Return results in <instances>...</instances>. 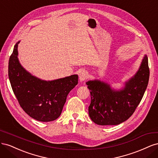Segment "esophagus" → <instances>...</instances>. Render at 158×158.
<instances>
[{
  "label": "esophagus",
  "mask_w": 158,
  "mask_h": 158,
  "mask_svg": "<svg viewBox=\"0 0 158 158\" xmlns=\"http://www.w3.org/2000/svg\"><path fill=\"white\" fill-rule=\"evenodd\" d=\"M88 78V74L85 71H82L80 73V75H79V79L81 81V82H82V81H84L85 80H87Z\"/></svg>",
  "instance_id": "obj_1"
}]
</instances>
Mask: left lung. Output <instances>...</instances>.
Here are the masks:
<instances>
[{
  "label": "left lung",
  "instance_id": "left-lung-1",
  "mask_svg": "<svg viewBox=\"0 0 158 158\" xmlns=\"http://www.w3.org/2000/svg\"><path fill=\"white\" fill-rule=\"evenodd\" d=\"M150 69L145 55L137 73L120 91L99 80L86 82L90 91L89 117L99 125H117L127 121L135 111L148 84Z\"/></svg>",
  "mask_w": 158,
  "mask_h": 158
}]
</instances>
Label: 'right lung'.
<instances>
[{
	"instance_id": "obj_1",
	"label": "right lung",
	"mask_w": 158,
	"mask_h": 158,
	"mask_svg": "<svg viewBox=\"0 0 158 158\" xmlns=\"http://www.w3.org/2000/svg\"><path fill=\"white\" fill-rule=\"evenodd\" d=\"M18 42L8 63V77L20 107L37 121H54L61 114L66 97L78 84V75L52 81H44L31 76L18 59Z\"/></svg>"
}]
</instances>
